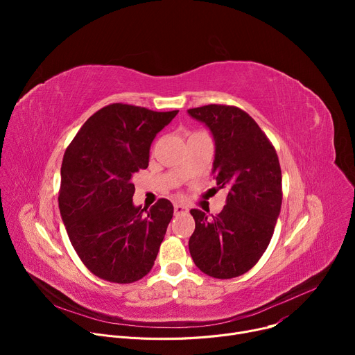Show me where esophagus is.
I'll return each instance as SVG.
<instances>
[{"label":"esophagus","mask_w":355,"mask_h":355,"mask_svg":"<svg viewBox=\"0 0 355 355\" xmlns=\"http://www.w3.org/2000/svg\"><path fill=\"white\" fill-rule=\"evenodd\" d=\"M185 214H188V208L187 207H184L181 204H175L174 205V215L180 216V215H185Z\"/></svg>","instance_id":"obj_1"}]
</instances>
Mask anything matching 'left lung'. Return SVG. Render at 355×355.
<instances>
[{
    "instance_id": "obj_1",
    "label": "left lung",
    "mask_w": 355,
    "mask_h": 355,
    "mask_svg": "<svg viewBox=\"0 0 355 355\" xmlns=\"http://www.w3.org/2000/svg\"><path fill=\"white\" fill-rule=\"evenodd\" d=\"M204 122L216 144V185L227 188L226 205L212 219L192 209L189 252L209 277L229 279L254 267L274 234L282 204V175L275 147L257 122L233 105L188 110Z\"/></svg>"
}]
</instances>
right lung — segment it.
I'll return each instance as SVG.
<instances>
[{
    "instance_id": "1",
    "label": "right lung",
    "mask_w": 355,
    "mask_h": 355,
    "mask_svg": "<svg viewBox=\"0 0 355 355\" xmlns=\"http://www.w3.org/2000/svg\"><path fill=\"white\" fill-rule=\"evenodd\" d=\"M178 111L111 104L91 115L67 146L59 208L83 264L98 278L132 284L155 264L173 204L133 207L135 173L147 168L156 135Z\"/></svg>"
}]
</instances>
